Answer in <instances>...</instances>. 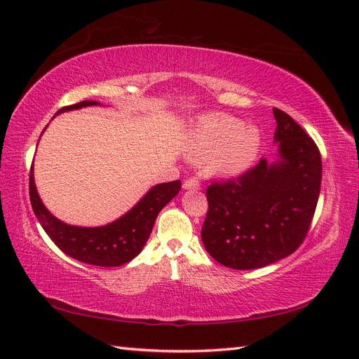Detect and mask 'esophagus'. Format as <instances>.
Returning a JSON list of instances; mask_svg holds the SVG:
<instances>
[{"instance_id":"1","label":"esophagus","mask_w":359,"mask_h":359,"mask_svg":"<svg viewBox=\"0 0 359 359\" xmlns=\"http://www.w3.org/2000/svg\"><path fill=\"white\" fill-rule=\"evenodd\" d=\"M183 188L185 189H198L200 188V182L194 177L191 179H187L185 182H183Z\"/></svg>"}]
</instances>
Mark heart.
Segmentation results:
<instances>
[{
    "label": "heart",
    "instance_id": "obj_1",
    "mask_svg": "<svg viewBox=\"0 0 359 359\" xmlns=\"http://www.w3.org/2000/svg\"><path fill=\"white\" fill-rule=\"evenodd\" d=\"M261 135L245 127L240 118L226 114L200 116L189 136V156L209 161L210 170L219 176H236L253 163L259 151Z\"/></svg>",
    "mask_w": 359,
    "mask_h": 359
}]
</instances>
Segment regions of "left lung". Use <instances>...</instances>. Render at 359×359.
Wrapping results in <instances>:
<instances>
[{"mask_svg":"<svg viewBox=\"0 0 359 359\" xmlns=\"http://www.w3.org/2000/svg\"><path fill=\"white\" fill-rule=\"evenodd\" d=\"M279 159H261L238 177L212 182L201 241L212 258L235 270H253L294 253L305 240L321 185L314 140L273 107Z\"/></svg>","mask_w":359,"mask_h":359,"instance_id":"1","label":"left lung"}]
</instances>
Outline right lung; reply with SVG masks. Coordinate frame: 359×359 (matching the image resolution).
Segmentation results:
<instances>
[{"mask_svg": "<svg viewBox=\"0 0 359 359\" xmlns=\"http://www.w3.org/2000/svg\"><path fill=\"white\" fill-rule=\"evenodd\" d=\"M95 104H98L97 101L85 100L62 107L57 114ZM180 188V180L159 183L116 222L100 227H79L63 223L50 214L36 191L33 165L30 170V201L43 231L63 253L98 267H119L140 255L151 233L156 217L171 198L179 194Z\"/></svg>", "mask_w": 359, "mask_h": 359, "instance_id": "1", "label": "right lung"}]
</instances>
